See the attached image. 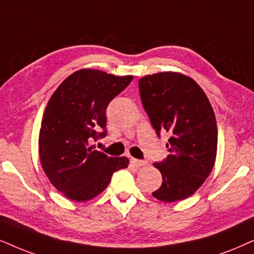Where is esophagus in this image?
I'll return each instance as SVG.
<instances>
[{
	"instance_id": "34e87169",
	"label": "esophagus",
	"mask_w": 254,
	"mask_h": 254,
	"mask_svg": "<svg viewBox=\"0 0 254 254\" xmlns=\"http://www.w3.org/2000/svg\"><path fill=\"white\" fill-rule=\"evenodd\" d=\"M130 163H131V165L136 166V168H140V166L146 165L145 160H139V159H136V158H131Z\"/></svg>"
}]
</instances>
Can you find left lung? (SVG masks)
I'll return each mask as SVG.
<instances>
[{"label": "left lung", "mask_w": 254, "mask_h": 254, "mask_svg": "<svg viewBox=\"0 0 254 254\" xmlns=\"http://www.w3.org/2000/svg\"><path fill=\"white\" fill-rule=\"evenodd\" d=\"M143 107L157 134H170L169 156L153 166L162 186L152 195L173 203L189 198L212 171L217 156V121L203 89L179 72H158L138 82Z\"/></svg>", "instance_id": "8db88e82"}]
</instances>
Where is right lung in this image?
Returning a JSON list of instances; mask_svg holds the SVG:
<instances>
[{
    "label": "right lung",
    "mask_w": 254,
    "mask_h": 254,
    "mask_svg": "<svg viewBox=\"0 0 254 254\" xmlns=\"http://www.w3.org/2000/svg\"><path fill=\"white\" fill-rule=\"evenodd\" d=\"M101 70L81 69L66 77L42 118L40 159L43 171L66 198L86 201L102 193L127 157H109L90 145L107 134V108L132 81Z\"/></svg>",
    "instance_id": "1"
}]
</instances>
